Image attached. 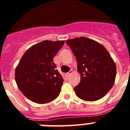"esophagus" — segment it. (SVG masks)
<instances>
[{"label": "esophagus", "instance_id": "esophagus-1", "mask_svg": "<svg viewBox=\"0 0 130 130\" xmlns=\"http://www.w3.org/2000/svg\"><path fill=\"white\" fill-rule=\"evenodd\" d=\"M72 73H73V70H70V72H68V73H66V75H67V76H70Z\"/></svg>", "mask_w": 130, "mask_h": 130}]
</instances>
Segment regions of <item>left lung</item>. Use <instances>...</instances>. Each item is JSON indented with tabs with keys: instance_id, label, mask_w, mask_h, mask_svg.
Segmentation results:
<instances>
[{
	"instance_id": "8db88e82",
	"label": "left lung",
	"mask_w": 130,
	"mask_h": 130,
	"mask_svg": "<svg viewBox=\"0 0 130 130\" xmlns=\"http://www.w3.org/2000/svg\"><path fill=\"white\" fill-rule=\"evenodd\" d=\"M78 63L81 81L74 88L83 100L94 102L105 96L115 81L117 67L109 53L99 42L85 37L66 41Z\"/></svg>"
}]
</instances>
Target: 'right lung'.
<instances>
[{
	"instance_id": "right-lung-1",
	"label": "right lung",
	"mask_w": 130,
	"mask_h": 130,
	"mask_svg": "<svg viewBox=\"0 0 130 130\" xmlns=\"http://www.w3.org/2000/svg\"><path fill=\"white\" fill-rule=\"evenodd\" d=\"M64 43V40H45L28 48L21 58L15 79L19 90L32 102L47 104L59 95L64 80L53 58Z\"/></svg>"
}]
</instances>
